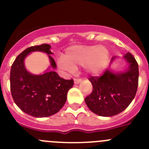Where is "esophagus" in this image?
<instances>
[{"label":"esophagus","instance_id":"obj_1","mask_svg":"<svg viewBox=\"0 0 149 149\" xmlns=\"http://www.w3.org/2000/svg\"><path fill=\"white\" fill-rule=\"evenodd\" d=\"M81 81L82 80L80 78H74V82L75 84H78V83H80Z\"/></svg>","mask_w":149,"mask_h":149}]
</instances>
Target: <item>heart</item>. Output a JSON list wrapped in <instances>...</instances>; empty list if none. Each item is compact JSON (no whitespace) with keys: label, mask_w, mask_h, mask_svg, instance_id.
I'll return each mask as SVG.
<instances>
[{"label":"heart","mask_w":149,"mask_h":149,"mask_svg":"<svg viewBox=\"0 0 149 149\" xmlns=\"http://www.w3.org/2000/svg\"><path fill=\"white\" fill-rule=\"evenodd\" d=\"M108 60V51L103 46L74 45L65 52L60 65L69 70H73L77 66L86 65L89 72L98 74Z\"/></svg>","instance_id":"1"}]
</instances>
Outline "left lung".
I'll return each mask as SVG.
<instances>
[{"label":"left lung","instance_id":"left-lung-1","mask_svg":"<svg viewBox=\"0 0 149 149\" xmlns=\"http://www.w3.org/2000/svg\"><path fill=\"white\" fill-rule=\"evenodd\" d=\"M114 58L113 57L111 61ZM124 58L130 63L126 72L113 73L107 69L102 75L89 77L93 90L85 102L95 114L116 116L124 111L135 97L139 77L138 63L130 52H127Z\"/></svg>","mask_w":149,"mask_h":149}]
</instances>
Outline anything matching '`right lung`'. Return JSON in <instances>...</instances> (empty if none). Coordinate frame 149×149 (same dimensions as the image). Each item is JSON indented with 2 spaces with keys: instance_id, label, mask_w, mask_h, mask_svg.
I'll return each mask as SVG.
<instances>
[{
  "instance_id": "1",
  "label": "right lung",
  "mask_w": 149,
  "mask_h": 149,
  "mask_svg": "<svg viewBox=\"0 0 149 149\" xmlns=\"http://www.w3.org/2000/svg\"><path fill=\"white\" fill-rule=\"evenodd\" d=\"M50 47L47 44H42L25 49L16 58L10 72V88L15 104L24 113L37 118L58 113L66 103L68 91L74 85L73 79L65 80L54 71L41 75L26 71L23 61L30 52L41 51L52 54ZM49 58L51 66L56 69L54 59L49 55Z\"/></svg>"
}]
</instances>
